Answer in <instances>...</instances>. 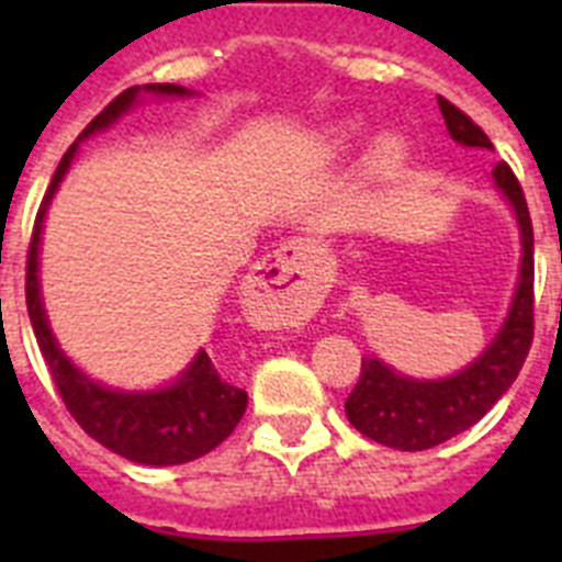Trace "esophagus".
I'll list each match as a JSON object with an SVG mask.
<instances>
[{
  "instance_id": "esophagus-1",
  "label": "esophagus",
  "mask_w": 562,
  "mask_h": 562,
  "mask_svg": "<svg viewBox=\"0 0 562 562\" xmlns=\"http://www.w3.org/2000/svg\"><path fill=\"white\" fill-rule=\"evenodd\" d=\"M312 276L301 247H281L247 276V304L258 315H292L310 304Z\"/></svg>"
}]
</instances>
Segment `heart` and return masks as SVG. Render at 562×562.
Listing matches in <instances>:
<instances>
[{
    "mask_svg": "<svg viewBox=\"0 0 562 562\" xmlns=\"http://www.w3.org/2000/svg\"><path fill=\"white\" fill-rule=\"evenodd\" d=\"M411 146L408 140L402 137L400 132H385L376 137V143L369 151V171L371 177H380V180H389V177H396L402 168L408 166Z\"/></svg>",
    "mask_w": 562,
    "mask_h": 562,
    "instance_id": "heart-1",
    "label": "heart"
}]
</instances>
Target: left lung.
I'll return each mask as SVG.
<instances>
[{"label":"left lung","instance_id":"1","mask_svg":"<svg viewBox=\"0 0 562 562\" xmlns=\"http://www.w3.org/2000/svg\"><path fill=\"white\" fill-rule=\"evenodd\" d=\"M439 109L445 114L448 132L461 146L493 148L490 137L473 123L470 114L461 112L456 103L439 95ZM495 182L513 202L515 216L524 238V258H520V281L515 292L513 310L506 317L490 349L448 380L419 382L400 376L382 366L380 360L366 357L355 391L346 400V416L376 445L396 450H428L453 439L461 430L473 428L475 422L493 408L495 402L513 385L518 371L524 369L526 355L532 349L535 337V233L529 207H526L524 188L506 162L495 166Z\"/></svg>","mask_w":562,"mask_h":562}]
</instances>
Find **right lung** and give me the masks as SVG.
Here are the masks:
<instances>
[{
	"instance_id": "right-lung-1",
	"label": "right lung",
	"mask_w": 562,
	"mask_h": 562,
	"mask_svg": "<svg viewBox=\"0 0 562 562\" xmlns=\"http://www.w3.org/2000/svg\"><path fill=\"white\" fill-rule=\"evenodd\" d=\"M146 92L157 95H188L177 83H148ZM140 95V87L123 89L95 121L89 123L78 140L89 137L98 128H106L117 121L123 112ZM78 143L67 148V154L58 162L53 182H49L44 202L36 213V225L30 236L27 247V276H24V297H27V315L33 331H36L38 349L44 362L49 366V376L56 382L58 396L67 405L69 416L83 428V434L101 441L103 448L123 456L137 464H186V461L200 459L211 453L216 445L227 439L236 430L238 419L245 416L247 391L236 389L211 362L205 351L196 355L191 369L173 382L171 389L154 391V394H123V391H109L89 376H83L72 362L58 349L56 337L49 331L47 317L38 297V238H42V222L47 213L49 200L56 193L58 182L67 173L69 162L76 157Z\"/></svg>"
}]
</instances>
